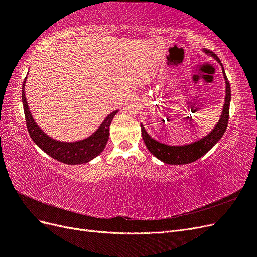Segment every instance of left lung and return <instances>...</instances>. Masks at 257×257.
Segmentation results:
<instances>
[{
	"label": "left lung",
	"mask_w": 257,
	"mask_h": 257,
	"mask_svg": "<svg viewBox=\"0 0 257 257\" xmlns=\"http://www.w3.org/2000/svg\"><path fill=\"white\" fill-rule=\"evenodd\" d=\"M204 51L206 53H209L208 50H204ZM210 54H211V56L221 64L225 83H226V85H225V102L223 105V109L221 112L219 122L216 123L214 128L210 132L207 136L199 139L197 142H194L192 144L183 145V146H170V145H165L155 141V139H153L149 134L147 133V131L145 130L143 124H141L143 139L146 144V147L148 148V150H149L155 158H158L162 162L166 163V164L184 165V164H190L192 162H195L196 160L203 157V155H205L217 142L220 141L222 136L224 135L225 131L227 128L228 118H229V105H230V98H231L230 85L226 75H225V71L221 61L216 56H214V53H210Z\"/></svg>",
	"instance_id": "left-lung-1"
}]
</instances>
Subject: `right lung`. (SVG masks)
<instances>
[{"instance_id": "obj_1", "label": "right lung", "mask_w": 257, "mask_h": 257, "mask_svg": "<svg viewBox=\"0 0 257 257\" xmlns=\"http://www.w3.org/2000/svg\"><path fill=\"white\" fill-rule=\"evenodd\" d=\"M26 81L27 77L22 84V105L23 110H25L27 127L32 141L45 153L50 155L54 160L64 163V164L78 165L92 161L103 152L108 138H109V126L111 121L119 110H115L108 114L99 127L89 137L78 142H60L48 136L35 122L26 98Z\"/></svg>"}]
</instances>
